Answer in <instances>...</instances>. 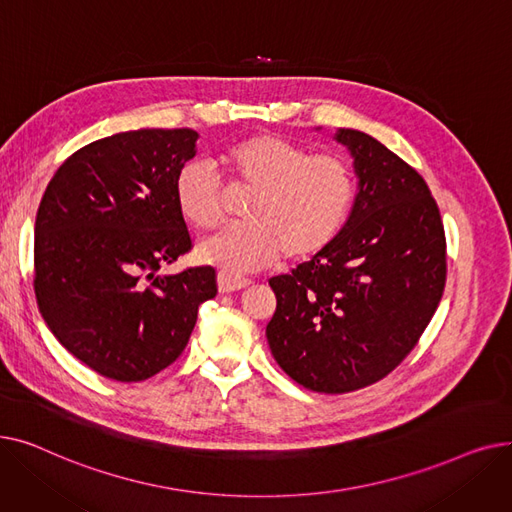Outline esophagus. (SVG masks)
<instances>
[{
    "mask_svg": "<svg viewBox=\"0 0 512 512\" xmlns=\"http://www.w3.org/2000/svg\"><path fill=\"white\" fill-rule=\"evenodd\" d=\"M249 286V280L245 278H234V276H228V274H218V290L222 294L226 292H236V290H242Z\"/></svg>",
    "mask_w": 512,
    "mask_h": 512,
    "instance_id": "34e87169",
    "label": "esophagus"
}]
</instances>
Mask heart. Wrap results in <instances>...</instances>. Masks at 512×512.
<instances>
[{
	"mask_svg": "<svg viewBox=\"0 0 512 512\" xmlns=\"http://www.w3.org/2000/svg\"><path fill=\"white\" fill-rule=\"evenodd\" d=\"M234 182L257 188L245 207V224H230L203 240L197 255L228 276L251 274L326 251L348 222L357 199L353 166L338 155H311L278 134H251L218 155ZM182 218L211 230L224 218L222 188L209 166L186 164L174 182Z\"/></svg>",
	"mask_w": 512,
	"mask_h": 512,
	"instance_id": "obj_1",
	"label": "heart"
}]
</instances>
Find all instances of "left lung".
I'll return each mask as SVG.
<instances>
[{"mask_svg":"<svg viewBox=\"0 0 512 512\" xmlns=\"http://www.w3.org/2000/svg\"><path fill=\"white\" fill-rule=\"evenodd\" d=\"M319 130V128H317ZM357 199L332 245L270 280L267 344L290 378L324 394L378 382L434 317L446 282V238L425 180L369 134L338 128Z\"/></svg>","mask_w":512,"mask_h":512,"instance_id":"8db88e82","label":"left lung"}]
</instances>
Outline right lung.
I'll list each match as a JSON object with an SVG mask.
<instances>
[{
  "instance_id": "obj_1",
  "label": "right lung",
  "mask_w": 512,
  "mask_h": 512,
  "mask_svg": "<svg viewBox=\"0 0 512 512\" xmlns=\"http://www.w3.org/2000/svg\"><path fill=\"white\" fill-rule=\"evenodd\" d=\"M191 128H139L72 153L35 220V297L51 334L103 378L141 382L174 363L213 267L157 274L191 249L174 182L197 155Z\"/></svg>"
}]
</instances>
